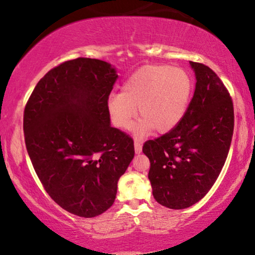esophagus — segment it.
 <instances>
[{"label":"esophagus","mask_w":255,"mask_h":255,"mask_svg":"<svg viewBox=\"0 0 255 255\" xmlns=\"http://www.w3.org/2000/svg\"><path fill=\"white\" fill-rule=\"evenodd\" d=\"M141 149H142V144L140 141H138V140H135L134 141V151H135V153H140L141 152Z\"/></svg>","instance_id":"34e87169"}]
</instances>
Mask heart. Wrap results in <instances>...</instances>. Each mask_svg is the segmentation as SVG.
<instances>
[{
  "instance_id": "1",
  "label": "heart",
  "mask_w": 255,
  "mask_h": 255,
  "mask_svg": "<svg viewBox=\"0 0 255 255\" xmlns=\"http://www.w3.org/2000/svg\"><path fill=\"white\" fill-rule=\"evenodd\" d=\"M193 92V81L182 68L148 65L134 72L122 87V93L111 94L107 108L111 122L121 130H128L137 116L141 121L135 128L138 137L156 130H174L187 113Z\"/></svg>"
}]
</instances>
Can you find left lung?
Returning a JSON list of instances; mask_svg holds the SVG:
<instances>
[{"label": "left lung", "instance_id": "left-lung-1", "mask_svg": "<svg viewBox=\"0 0 255 255\" xmlns=\"http://www.w3.org/2000/svg\"><path fill=\"white\" fill-rule=\"evenodd\" d=\"M196 87L187 113L170 132L147 140L148 179L155 201L169 209H186L211 189L228 158L235 113L230 94L210 67L190 61Z\"/></svg>", "mask_w": 255, "mask_h": 255}]
</instances>
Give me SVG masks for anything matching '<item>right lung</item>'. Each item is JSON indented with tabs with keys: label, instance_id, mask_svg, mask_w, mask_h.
<instances>
[{
	"label": "right lung",
	"instance_id": "1",
	"mask_svg": "<svg viewBox=\"0 0 255 255\" xmlns=\"http://www.w3.org/2000/svg\"><path fill=\"white\" fill-rule=\"evenodd\" d=\"M117 78L99 59L65 61L39 80L24 109L26 149L41 184L80 217L114 204L134 156L133 139L110 125L107 102Z\"/></svg>",
	"mask_w": 255,
	"mask_h": 255
}]
</instances>
